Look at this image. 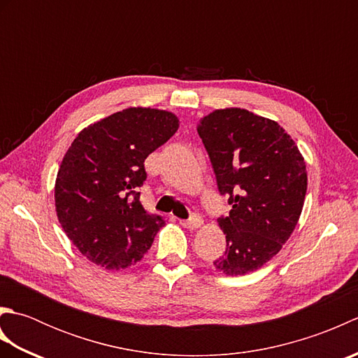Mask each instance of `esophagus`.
I'll return each mask as SVG.
<instances>
[{
	"label": "esophagus",
	"instance_id": "1",
	"mask_svg": "<svg viewBox=\"0 0 358 358\" xmlns=\"http://www.w3.org/2000/svg\"><path fill=\"white\" fill-rule=\"evenodd\" d=\"M201 223H203V220H201L200 215H192L189 220H180V224L186 227V229H191V231L199 229Z\"/></svg>",
	"mask_w": 358,
	"mask_h": 358
}]
</instances>
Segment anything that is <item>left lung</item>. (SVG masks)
I'll return each mask as SVG.
<instances>
[{
  "label": "left lung",
  "mask_w": 358,
  "mask_h": 358,
  "mask_svg": "<svg viewBox=\"0 0 358 358\" xmlns=\"http://www.w3.org/2000/svg\"><path fill=\"white\" fill-rule=\"evenodd\" d=\"M229 215L218 218L226 250L214 268L226 275L260 269L291 237L305 203L308 172L295 141L277 121L246 109H217L196 127Z\"/></svg>",
  "instance_id": "left-lung-1"
}]
</instances>
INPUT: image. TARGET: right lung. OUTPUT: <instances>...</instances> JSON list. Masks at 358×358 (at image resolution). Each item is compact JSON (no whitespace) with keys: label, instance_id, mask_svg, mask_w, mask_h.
Masks as SVG:
<instances>
[{"label":"right lung","instance_id":"add662e5","mask_svg":"<svg viewBox=\"0 0 358 358\" xmlns=\"http://www.w3.org/2000/svg\"><path fill=\"white\" fill-rule=\"evenodd\" d=\"M178 123L172 112L129 108L83 129L67 149L55 181L57 217L87 260L118 271L150 249L164 220L140 203L144 159Z\"/></svg>","mask_w":358,"mask_h":358}]
</instances>
